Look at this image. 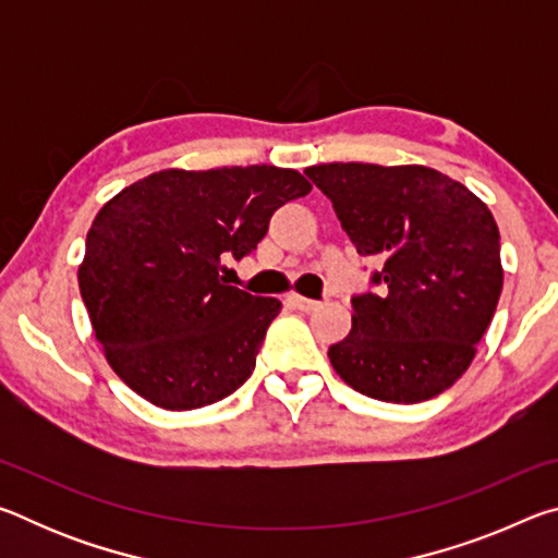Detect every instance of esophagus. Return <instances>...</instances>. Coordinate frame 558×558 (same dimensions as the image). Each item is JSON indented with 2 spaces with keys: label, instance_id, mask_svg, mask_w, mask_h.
I'll return each mask as SVG.
<instances>
[{
  "label": "esophagus",
  "instance_id": "1",
  "mask_svg": "<svg viewBox=\"0 0 558 558\" xmlns=\"http://www.w3.org/2000/svg\"><path fill=\"white\" fill-rule=\"evenodd\" d=\"M286 300H288V305L300 310V313H313V310L319 307V300H310L305 295H298V292H290Z\"/></svg>",
  "mask_w": 558,
  "mask_h": 558
}]
</instances>
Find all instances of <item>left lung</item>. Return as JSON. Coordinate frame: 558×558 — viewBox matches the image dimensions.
I'll return each instance as SVG.
<instances>
[{
    "instance_id": "obj_1",
    "label": "left lung",
    "mask_w": 558,
    "mask_h": 558,
    "mask_svg": "<svg viewBox=\"0 0 558 558\" xmlns=\"http://www.w3.org/2000/svg\"><path fill=\"white\" fill-rule=\"evenodd\" d=\"M305 174L332 202L359 256L384 260L379 295L352 300V329L329 362L354 391L418 403L468 372L502 292L487 204L423 165L329 162Z\"/></svg>"
}]
</instances>
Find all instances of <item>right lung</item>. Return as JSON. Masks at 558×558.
I'll return each mask as SVG.
<instances>
[{
    "instance_id": "1",
    "label": "right lung",
    "mask_w": 558,
    "mask_h": 558,
    "mask_svg": "<svg viewBox=\"0 0 558 558\" xmlns=\"http://www.w3.org/2000/svg\"><path fill=\"white\" fill-rule=\"evenodd\" d=\"M310 189L272 165L162 169L102 204L78 288L102 354L132 391L192 411L248 379L282 305L226 286L223 258L248 256L272 211Z\"/></svg>"
}]
</instances>
